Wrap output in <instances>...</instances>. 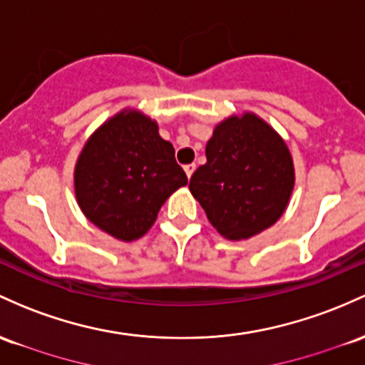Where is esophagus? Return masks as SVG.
Instances as JSON below:
<instances>
[{"label": "esophagus", "mask_w": 365, "mask_h": 365, "mask_svg": "<svg viewBox=\"0 0 365 365\" xmlns=\"http://www.w3.org/2000/svg\"><path fill=\"white\" fill-rule=\"evenodd\" d=\"M183 170H185V173H187V176H190L194 175V171H195V164L192 163V164H185V166H183Z\"/></svg>", "instance_id": "1"}]
</instances>
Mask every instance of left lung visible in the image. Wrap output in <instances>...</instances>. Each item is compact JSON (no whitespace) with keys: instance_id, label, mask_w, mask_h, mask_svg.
Returning a JSON list of instances; mask_svg holds the SVG:
<instances>
[{"instance_id":"left-lung-1","label":"left lung","mask_w":365,"mask_h":365,"mask_svg":"<svg viewBox=\"0 0 365 365\" xmlns=\"http://www.w3.org/2000/svg\"><path fill=\"white\" fill-rule=\"evenodd\" d=\"M206 164L189 189L223 237L250 239L282 216L294 187V166L274 128L246 112L215 128Z\"/></svg>"}]
</instances>
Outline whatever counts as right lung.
I'll list each match as a JSON object with an SVG mask.
<instances>
[{
  "instance_id": "add662e5",
  "label": "right lung",
  "mask_w": 365,
  "mask_h": 365,
  "mask_svg": "<svg viewBox=\"0 0 365 365\" xmlns=\"http://www.w3.org/2000/svg\"><path fill=\"white\" fill-rule=\"evenodd\" d=\"M187 175L175 149L159 137L158 123L123 110L88 138L74 170L79 207L93 225L119 241L149 232L159 210Z\"/></svg>"
}]
</instances>
